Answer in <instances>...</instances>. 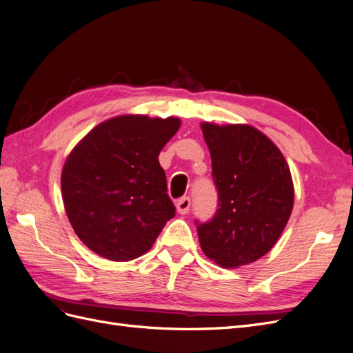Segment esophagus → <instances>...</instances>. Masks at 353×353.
<instances>
[{
  "instance_id": "obj_1",
  "label": "esophagus",
  "mask_w": 353,
  "mask_h": 353,
  "mask_svg": "<svg viewBox=\"0 0 353 353\" xmlns=\"http://www.w3.org/2000/svg\"><path fill=\"white\" fill-rule=\"evenodd\" d=\"M190 206H191L190 197H183L176 201V210H178V213H181V215H187L190 210Z\"/></svg>"
}]
</instances>
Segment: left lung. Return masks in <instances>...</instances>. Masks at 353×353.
I'll use <instances>...</instances> for the list:
<instances>
[{
  "label": "left lung",
  "instance_id": "left-lung-1",
  "mask_svg": "<svg viewBox=\"0 0 353 353\" xmlns=\"http://www.w3.org/2000/svg\"><path fill=\"white\" fill-rule=\"evenodd\" d=\"M212 159L218 209L197 223L200 248L222 268L262 258L292 215L294 188L283 153L250 125L201 123Z\"/></svg>",
  "mask_w": 353,
  "mask_h": 353
}]
</instances>
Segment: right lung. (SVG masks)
Returning a JSON list of instances; mask_svg holds the SVG:
<instances>
[{"label": "right lung", "mask_w": 353, "mask_h": 353, "mask_svg": "<svg viewBox=\"0 0 353 353\" xmlns=\"http://www.w3.org/2000/svg\"><path fill=\"white\" fill-rule=\"evenodd\" d=\"M178 117L123 114L91 130L61 170L66 215L81 241L103 258L132 261L152 249L175 216L159 153Z\"/></svg>", "instance_id": "obj_1"}]
</instances>
